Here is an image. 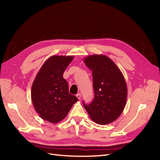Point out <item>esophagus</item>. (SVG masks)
Here are the masks:
<instances>
[{"label": "esophagus", "mask_w": 160, "mask_h": 160, "mask_svg": "<svg viewBox=\"0 0 160 160\" xmlns=\"http://www.w3.org/2000/svg\"><path fill=\"white\" fill-rule=\"evenodd\" d=\"M77 98H78L79 99H81V93H78V94H77Z\"/></svg>", "instance_id": "1"}]
</instances>
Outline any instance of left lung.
<instances>
[{
  "label": "left lung",
  "mask_w": 160,
  "mask_h": 160,
  "mask_svg": "<svg viewBox=\"0 0 160 160\" xmlns=\"http://www.w3.org/2000/svg\"><path fill=\"white\" fill-rule=\"evenodd\" d=\"M83 61L92 71L95 94L90 104L83 102L84 108L95 123H112L122 113L126 105L128 88L122 72L105 55H90Z\"/></svg>",
  "instance_id": "obj_1"
}]
</instances>
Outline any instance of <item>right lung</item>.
Masks as SVG:
<instances>
[{
  "mask_svg": "<svg viewBox=\"0 0 160 160\" xmlns=\"http://www.w3.org/2000/svg\"><path fill=\"white\" fill-rule=\"evenodd\" d=\"M73 56L53 55L43 65L34 80L31 99L37 113L50 123H57L68 114L78 99L69 93V86L62 77Z\"/></svg>",
  "mask_w": 160,
  "mask_h": 160,
  "instance_id": "obj_1",
  "label": "right lung"
}]
</instances>
